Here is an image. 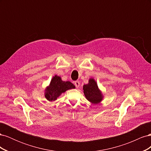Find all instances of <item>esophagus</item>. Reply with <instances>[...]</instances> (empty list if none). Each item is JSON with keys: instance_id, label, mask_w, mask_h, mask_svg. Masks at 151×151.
I'll return each instance as SVG.
<instances>
[{"instance_id": "1", "label": "esophagus", "mask_w": 151, "mask_h": 151, "mask_svg": "<svg viewBox=\"0 0 151 151\" xmlns=\"http://www.w3.org/2000/svg\"><path fill=\"white\" fill-rule=\"evenodd\" d=\"M74 84H75V86H76V87L77 88H78L79 87V86H80V83L79 81H76L75 83H74Z\"/></svg>"}]
</instances>
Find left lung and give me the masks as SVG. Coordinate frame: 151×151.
<instances>
[{"label":"left lung","instance_id":"8db88e82","mask_svg":"<svg viewBox=\"0 0 151 151\" xmlns=\"http://www.w3.org/2000/svg\"><path fill=\"white\" fill-rule=\"evenodd\" d=\"M84 93L87 99L94 104H98L101 101L103 96L98 89V85L93 79L89 81L88 84L83 86Z\"/></svg>","mask_w":151,"mask_h":151}]
</instances>
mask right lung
Segmentation results:
<instances>
[{"label": "right lung", "instance_id": "1", "mask_svg": "<svg viewBox=\"0 0 151 151\" xmlns=\"http://www.w3.org/2000/svg\"><path fill=\"white\" fill-rule=\"evenodd\" d=\"M74 88V85L70 82L63 81L60 77L55 76L52 79L50 86L46 89L45 96L50 101H55L62 93Z\"/></svg>", "mask_w": 151, "mask_h": 151}]
</instances>
